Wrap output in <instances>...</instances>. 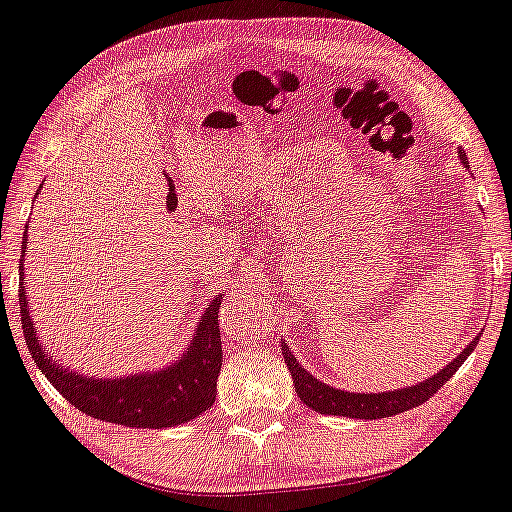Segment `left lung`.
Returning <instances> with one entry per match:
<instances>
[{"instance_id":"left-lung-1","label":"left lung","mask_w":512,"mask_h":512,"mask_svg":"<svg viewBox=\"0 0 512 512\" xmlns=\"http://www.w3.org/2000/svg\"><path fill=\"white\" fill-rule=\"evenodd\" d=\"M459 158H461V162H464V167L470 169L464 151H459ZM477 343H479V336H475V339L466 345V350L461 352L457 359H452L446 368L439 370L435 376H432V379L412 385V388L381 392V394H374V392L361 394V392L336 390V388H332V385H325L318 379H314L310 372L301 368L285 341L281 345V350H283L287 368H289V372H292L296 394L301 397V401L307 408H312L321 414H336V417L383 419V417H392V414L417 408V406H421V403L432 399V394H437L441 385H446V381L452 379V374L461 368V363L468 359Z\"/></svg>"}]
</instances>
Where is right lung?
Wrapping results in <instances>:
<instances>
[{"mask_svg":"<svg viewBox=\"0 0 512 512\" xmlns=\"http://www.w3.org/2000/svg\"><path fill=\"white\" fill-rule=\"evenodd\" d=\"M24 249L26 234L22 252ZM19 276L24 278V265L19 267ZM220 301H223V294L216 296L202 314L194 341L176 365L153 374L144 372L109 381L93 379V376L89 379V376L66 370L44 352L26 310L24 287L19 289V314H22L24 341L35 365L71 406L93 419L120 423L127 428H171L200 417L216 401V381L223 365L218 325Z\"/></svg>","mask_w":512,"mask_h":512,"instance_id":"right-lung-1","label":"right lung"}]
</instances>
